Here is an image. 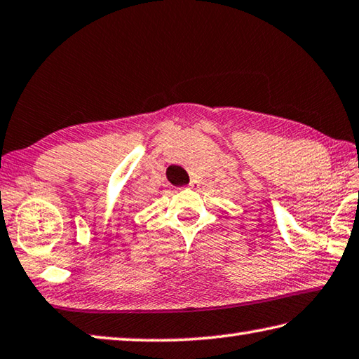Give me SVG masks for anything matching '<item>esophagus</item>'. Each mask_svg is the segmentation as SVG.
Segmentation results:
<instances>
[{"label":"esophagus","mask_w":359,"mask_h":359,"mask_svg":"<svg viewBox=\"0 0 359 359\" xmlns=\"http://www.w3.org/2000/svg\"><path fill=\"white\" fill-rule=\"evenodd\" d=\"M188 188H193V190H196V188H199V182L196 179H193L190 184H188Z\"/></svg>","instance_id":"esophagus-1"}]
</instances>
